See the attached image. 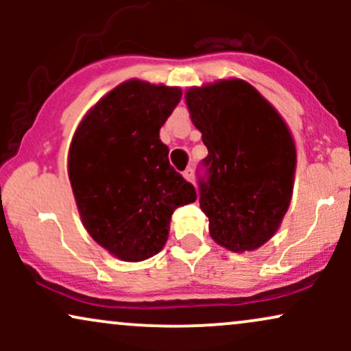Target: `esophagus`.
<instances>
[{"label":"esophagus","instance_id":"esophagus-1","mask_svg":"<svg viewBox=\"0 0 351 351\" xmlns=\"http://www.w3.org/2000/svg\"><path fill=\"white\" fill-rule=\"evenodd\" d=\"M183 176L188 181H191V183H195V171H193V168H186V170L183 171Z\"/></svg>","mask_w":351,"mask_h":351}]
</instances>
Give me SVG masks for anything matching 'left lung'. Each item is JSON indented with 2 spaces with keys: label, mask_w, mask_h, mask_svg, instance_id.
<instances>
[{
  "label": "left lung",
  "mask_w": 351,
  "mask_h": 351,
  "mask_svg": "<svg viewBox=\"0 0 351 351\" xmlns=\"http://www.w3.org/2000/svg\"><path fill=\"white\" fill-rule=\"evenodd\" d=\"M186 104L208 148L198 186L209 234L232 252L254 251L274 236L291 204V132L276 108L239 79L189 88Z\"/></svg>",
  "instance_id": "obj_1"
}]
</instances>
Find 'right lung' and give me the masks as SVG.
Listing matches in <instances>:
<instances>
[{"instance_id":"add662e5","label":"right lung","mask_w":351,"mask_h":351,"mask_svg":"<svg viewBox=\"0 0 351 351\" xmlns=\"http://www.w3.org/2000/svg\"><path fill=\"white\" fill-rule=\"evenodd\" d=\"M178 87L128 80L86 115L69 148V180L87 232L127 263L163 247L173 211L196 191L170 165L160 128Z\"/></svg>"}]
</instances>
